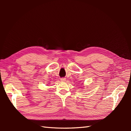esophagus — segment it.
Listing matches in <instances>:
<instances>
[{"label": "esophagus", "instance_id": "1", "mask_svg": "<svg viewBox=\"0 0 131 131\" xmlns=\"http://www.w3.org/2000/svg\"><path fill=\"white\" fill-rule=\"evenodd\" d=\"M66 79L64 78H62L61 79V81L62 82H64V81H66Z\"/></svg>", "mask_w": 131, "mask_h": 131}]
</instances>
